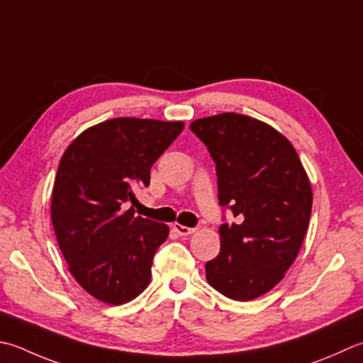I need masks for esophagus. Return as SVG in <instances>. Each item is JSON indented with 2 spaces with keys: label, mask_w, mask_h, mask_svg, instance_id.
<instances>
[{
  "label": "esophagus",
  "mask_w": 363,
  "mask_h": 363,
  "mask_svg": "<svg viewBox=\"0 0 363 363\" xmlns=\"http://www.w3.org/2000/svg\"><path fill=\"white\" fill-rule=\"evenodd\" d=\"M173 230L179 234V236H190V234L195 233V228H189V226H184L181 223H174Z\"/></svg>",
  "instance_id": "1"
}]
</instances>
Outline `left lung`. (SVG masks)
<instances>
[{
  "label": "left lung",
  "mask_w": 363,
  "mask_h": 363,
  "mask_svg": "<svg viewBox=\"0 0 363 363\" xmlns=\"http://www.w3.org/2000/svg\"><path fill=\"white\" fill-rule=\"evenodd\" d=\"M190 129L216 162L218 204L238 223L220 225V253L206 279L233 301H252L279 283L301 250L313 194L294 146L261 121L239 115L196 119Z\"/></svg>",
  "instance_id": "1"
}]
</instances>
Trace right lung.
I'll return each mask as SVG.
<instances>
[{
  "mask_svg": "<svg viewBox=\"0 0 363 363\" xmlns=\"http://www.w3.org/2000/svg\"><path fill=\"white\" fill-rule=\"evenodd\" d=\"M184 123L115 118L78 135L62 154L52 194V223L62 257L86 293L105 303L135 299L151 280L165 223L135 217V191Z\"/></svg>",
  "mask_w": 363,
  "mask_h": 363,
  "instance_id": "add662e5",
  "label": "right lung"
}]
</instances>
